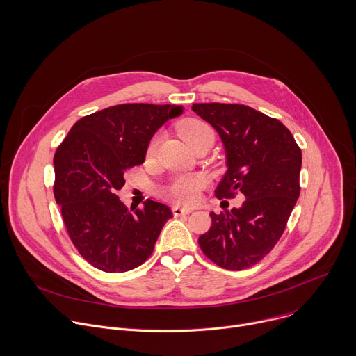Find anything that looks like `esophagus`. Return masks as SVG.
Here are the masks:
<instances>
[{"label":"esophagus","instance_id":"1","mask_svg":"<svg viewBox=\"0 0 356 356\" xmlns=\"http://www.w3.org/2000/svg\"><path fill=\"white\" fill-rule=\"evenodd\" d=\"M173 214H175V217L188 216V214H191V210H190V209H184V207H180V206H175V207H173Z\"/></svg>","mask_w":356,"mask_h":356}]
</instances>
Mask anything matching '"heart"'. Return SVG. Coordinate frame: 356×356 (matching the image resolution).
Here are the masks:
<instances>
[{
	"instance_id": "1",
	"label": "heart",
	"mask_w": 356,
	"mask_h": 356,
	"mask_svg": "<svg viewBox=\"0 0 356 356\" xmlns=\"http://www.w3.org/2000/svg\"><path fill=\"white\" fill-rule=\"evenodd\" d=\"M179 131H180V135L183 136V139L190 146L201 138H204L207 135H214L211 127L200 120L184 121L180 125ZM156 145H158V138H154L147 146V155L154 154L156 149ZM201 186H202V180L200 177L181 176V177L175 179L170 183V186L166 188V194L170 200H173L176 202H186V204H190V202H194L197 200Z\"/></svg>"
}]
</instances>
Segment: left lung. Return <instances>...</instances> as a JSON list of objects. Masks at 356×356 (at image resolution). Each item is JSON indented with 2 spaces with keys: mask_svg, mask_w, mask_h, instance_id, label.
Here are the masks:
<instances>
[{
  "mask_svg": "<svg viewBox=\"0 0 356 356\" xmlns=\"http://www.w3.org/2000/svg\"><path fill=\"white\" fill-rule=\"evenodd\" d=\"M191 110L220 135L227 172L218 198L241 193L242 206L210 213L209 232L198 238L204 255L228 270L262 261L280 239L300 195L301 150L275 118L241 104H193Z\"/></svg>",
  "mask_w": 356,
  "mask_h": 356,
  "instance_id": "1",
  "label": "left lung"
}]
</instances>
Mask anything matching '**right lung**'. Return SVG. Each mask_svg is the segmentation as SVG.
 Listing matches in <instances>:
<instances>
[{
	"mask_svg": "<svg viewBox=\"0 0 356 356\" xmlns=\"http://www.w3.org/2000/svg\"><path fill=\"white\" fill-rule=\"evenodd\" d=\"M181 106L121 104L79 120L58 147L55 200L72 242L94 268L122 273L154 252L172 210L146 200L134 213L117 195L128 169L145 162L149 142Z\"/></svg>",
	"mask_w": 356,
	"mask_h": 356,
	"instance_id": "right-lung-1",
	"label": "right lung"
}]
</instances>
